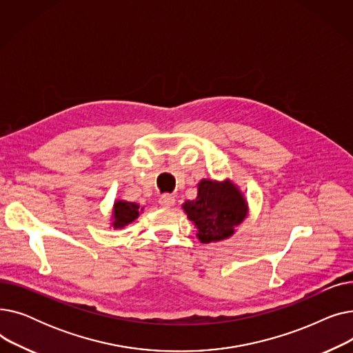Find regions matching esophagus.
I'll use <instances>...</instances> for the list:
<instances>
[{
  "instance_id": "34e87169",
  "label": "esophagus",
  "mask_w": 353,
  "mask_h": 353,
  "mask_svg": "<svg viewBox=\"0 0 353 353\" xmlns=\"http://www.w3.org/2000/svg\"><path fill=\"white\" fill-rule=\"evenodd\" d=\"M159 203H160L161 206H164V208H172V206H174L176 199H174V196H172L169 193H164V194H161L159 197Z\"/></svg>"
}]
</instances>
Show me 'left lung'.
<instances>
[{
    "mask_svg": "<svg viewBox=\"0 0 353 353\" xmlns=\"http://www.w3.org/2000/svg\"><path fill=\"white\" fill-rule=\"evenodd\" d=\"M188 217L199 229L201 243L217 242L233 234L246 217V201L230 181L201 180L196 200L183 205Z\"/></svg>",
    "mask_w": 353,
    "mask_h": 353,
    "instance_id": "8db88e82",
    "label": "left lung"
}]
</instances>
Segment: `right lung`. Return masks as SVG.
Wrapping results in <instances>:
<instances>
[{
	"instance_id": "add662e5",
	"label": "right lung",
	"mask_w": 353,
	"mask_h": 353,
	"mask_svg": "<svg viewBox=\"0 0 353 353\" xmlns=\"http://www.w3.org/2000/svg\"><path fill=\"white\" fill-rule=\"evenodd\" d=\"M140 206L136 203L117 201L114 205V228H123L139 217Z\"/></svg>"
}]
</instances>
